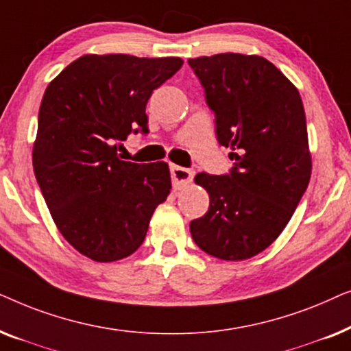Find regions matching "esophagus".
<instances>
[{
  "mask_svg": "<svg viewBox=\"0 0 351 351\" xmlns=\"http://www.w3.org/2000/svg\"><path fill=\"white\" fill-rule=\"evenodd\" d=\"M171 176H172V184H174V189L180 190V189H184L185 185H189L191 180H193L195 172L191 169H186V167L171 166Z\"/></svg>",
  "mask_w": 351,
  "mask_h": 351,
  "instance_id": "1",
  "label": "esophagus"
}]
</instances>
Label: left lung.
<instances>
[{
    "mask_svg": "<svg viewBox=\"0 0 351 351\" xmlns=\"http://www.w3.org/2000/svg\"><path fill=\"white\" fill-rule=\"evenodd\" d=\"M215 113V134L234 166L227 176L199 172L209 210L191 220L193 241L222 261L265 251L286 228L311 177L304 104L294 84L261 56L189 59Z\"/></svg>",
    "mask_w": 351,
    "mask_h": 351,
    "instance_id": "8db88e82",
    "label": "left lung"
}]
</instances>
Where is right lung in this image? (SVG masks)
<instances>
[{
    "instance_id": "obj_1",
    "label": "right lung",
    "mask_w": 351,
    "mask_h": 351,
    "mask_svg": "<svg viewBox=\"0 0 351 351\" xmlns=\"http://www.w3.org/2000/svg\"><path fill=\"white\" fill-rule=\"evenodd\" d=\"M182 65L180 57L86 54L46 88L33 171L60 234L90 261L136 252L171 193L167 162L119 160L117 142L148 131V99Z\"/></svg>"
}]
</instances>
